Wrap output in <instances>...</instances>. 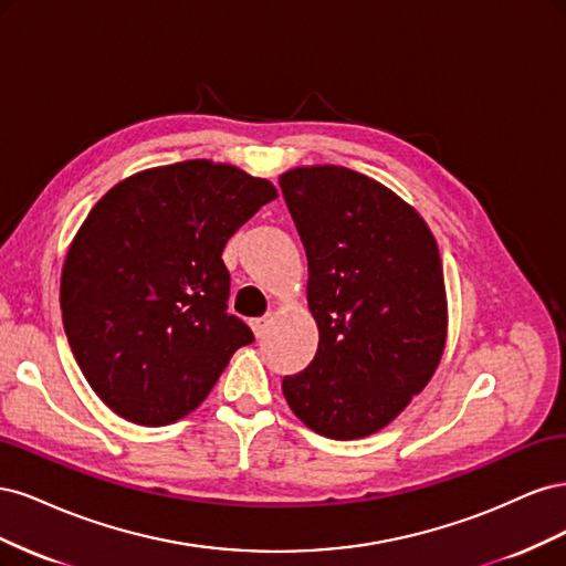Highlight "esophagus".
<instances>
[{"label": "esophagus", "instance_id": "esophagus-1", "mask_svg": "<svg viewBox=\"0 0 566 566\" xmlns=\"http://www.w3.org/2000/svg\"><path fill=\"white\" fill-rule=\"evenodd\" d=\"M250 328H252L254 337H262L266 333V328H269V318H252L250 321Z\"/></svg>", "mask_w": 566, "mask_h": 566}]
</instances>
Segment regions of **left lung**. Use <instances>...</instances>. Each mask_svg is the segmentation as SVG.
I'll return each instance as SVG.
<instances>
[{
    "label": "left lung",
    "mask_w": 566,
    "mask_h": 566,
    "mask_svg": "<svg viewBox=\"0 0 566 566\" xmlns=\"http://www.w3.org/2000/svg\"><path fill=\"white\" fill-rule=\"evenodd\" d=\"M306 252L314 361L283 378L314 432L364 439L420 394L447 347L449 306L434 235L387 186L339 165L279 179Z\"/></svg>",
    "instance_id": "obj_1"
}]
</instances>
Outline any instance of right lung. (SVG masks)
Wrapping results in <instances>:
<instances>
[{
  "label": "right lung",
  "instance_id": "obj_1",
  "mask_svg": "<svg viewBox=\"0 0 566 566\" xmlns=\"http://www.w3.org/2000/svg\"><path fill=\"white\" fill-rule=\"evenodd\" d=\"M276 196L241 167L186 160L136 172L94 205L65 254L61 312L82 375L113 413L177 422L254 339L227 314L221 252Z\"/></svg>",
  "mask_w": 566,
  "mask_h": 566
}]
</instances>
